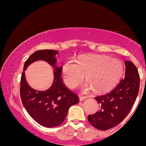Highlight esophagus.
<instances>
[{
    "mask_svg": "<svg viewBox=\"0 0 146 146\" xmlns=\"http://www.w3.org/2000/svg\"><path fill=\"white\" fill-rule=\"evenodd\" d=\"M79 98H80V101H83V100H84V99H86V98H87V97L84 96H82V95H80Z\"/></svg>",
    "mask_w": 146,
    "mask_h": 146,
    "instance_id": "esophagus-1",
    "label": "esophagus"
}]
</instances>
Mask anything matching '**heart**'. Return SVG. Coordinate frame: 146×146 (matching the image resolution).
Masks as SVG:
<instances>
[{
  "mask_svg": "<svg viewBox=\"0 0 146 146\" xmlns=\"http://www.w3.org/2000/svg\"><path fill=\"white\" fill-rule=\"evenodd\" d=\"M123 72V64L119 59L100 54H90L79 58L77 63L69 60L62 67V78L67 87L74 88L81 83L86 75L87 82L82 90L92 89L103 93L117 83Z\"/></svg>",
  "mask_w": 146,
  "mask_h": 146,
  "instance_id": "1",
  "label": "heart"
}]
</instances>
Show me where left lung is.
Masks as SVG:
<instances>
[{
    "label": "left lung",
    "mask_w": 146,
    "mask_h": 146,
    "mask_svg": "<svg viewBox=\"0 0 146 146\" xmlns=\"http://www.w3.org/2000/svg\"><path fill=\"white\" fill-rule=\"evenodd\" d=\"M125 77L119 84L106 94L95 99L99 110L88 115V121L97 129L106 130L118 125L123 120L134 105L140 88V76L132 62L125 61Z\"/></svg>",
    "instance_id": "1"
}]
</instances>
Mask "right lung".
I'll use <instances>...</instances> for the list:
<instances>
[{"label": "right lung", "instance_id": "right-lung-1", "mask_svg": "<svg viewBox=\"0 0 146 146\" xmlns=\"http://www.w3.org/2000/svg\"><path fill=\"white\" fill-rule=\"evenodd\" d=\"M57 53L56 50L50 49L39 50L33 52L25 62L20 80V98L25 109L35 121L48 128L62 124L68 109L79 102V98L63 84L60 77L62 66L54 68L53 83L46 91H37L31 88L27 83L24 70L31 63L39 60H45L55 66V55Z\"/></svg>", "mask_w": 146, "mask_h": 146}]
</instances>
